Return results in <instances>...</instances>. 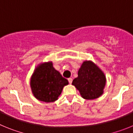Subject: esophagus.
<instances>
[{"label": "esophagus", "instance_id": "34e87169", "mask_svg": "<svg viewBox=\"0 0 133 133\" xmlns=\"http://www.w3.org/2000/svg\"><path fill=\"white\" fill-rule=\"evenodd\" d=\"M68 81H69V83L71 84V83H72V78H68Z\"/></svg>", "mask_w": 133, "mask_h": 133}]
</instances>
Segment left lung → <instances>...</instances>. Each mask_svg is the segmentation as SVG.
Returning a JSON list of instances; mask_svg holds the SVG:
<instances>
[{
	"instance_id": "obj_1",
	"label": "left lung",
	"mask_w": 133,
	"mask_h": 133,
	"mask_svg": "<svg viewBox=\"0 0 133 133\" xmlns=\"http://www.w3.org/2000/svg\"><path fill=\"white\" fill-rule=\"evenodd\" d=\"M72 84L79 90L83 98L95 99L103 93L106 77L95 63L84 61L78 70V77L72 81Z\"/></svg>"
}]
</instances>
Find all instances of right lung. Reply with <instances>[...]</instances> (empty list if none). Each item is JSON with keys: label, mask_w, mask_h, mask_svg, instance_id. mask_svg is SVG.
<instances>
[{"label": "right lung", "mask_w": 133, "mask_h": 133, "mask_svg": "<svg viewBox=\"0 0 133 133\" xmlns=\"http://www.w3.org/2000/svg\"><path fill=\"white\" fill-rule=\"evenodd\" d=\"M69 82L55 70L52 62L40 64L35 69L30 79L34 96L41 101L54 102L58 99L63 87Z\"/></svg>", "instance_id": "add662e5"}]
</instances>
